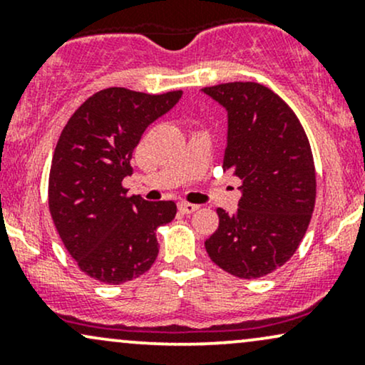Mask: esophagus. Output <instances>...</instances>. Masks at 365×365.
<instances>
[{"mask_svg":"<svg viewBox=\"0 0 365 365\" xmlns=\"http://www.w3.org/2000/svg\"><path fill=\"white\" fill-rule=\"evenodd\" d=\"M178 209L183 212V215H190V212L197 211V209H199V206H197V204H190V202H180L178 204Z\"/></svg>","mask_w":365,"mask_h":365,"instance_id":"1","label":"esophagus"}]
</instances>
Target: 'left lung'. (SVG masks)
<instances>
[{
  "instance_id": "obj_1",
  "label": "left lung",
  "mask_w": 365,
  "mask_h": 365,
  "mask_svg": "<svg viewBox=\"0 0 365 365\" xmlns=\"http://www.w3.org/2000/svg\"><path fill=\"white\" fill-rule=\"evenodd\" d=\"M228 115L223 171L242 180L238 209L217 207L206 240L211 261L238 278H261L299 249L316 204V171L302 125L273 91L255 82L204 87Z\"/></svg>"
}]
</instances>
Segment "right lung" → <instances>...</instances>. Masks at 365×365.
<instances>
[{"instance_id": "right-lung-1", "label": "right lung", "mask_w": 365, "mask_h": 365, "mask_svg": "<svg viewBox=\"0 0 365 365\" xmlns=\"http://www.w3.org/2000/svg\"><path fill=\"white\" fill-rule=\"evenodd\" d=\"M182 91L144 94L110 87L91 96L63 128L49 171V211L78 267L101 283L139 278L159 252L158 226L177 215L173 200L127 195L133 149Z\"/></svg>"}]
</instances>
